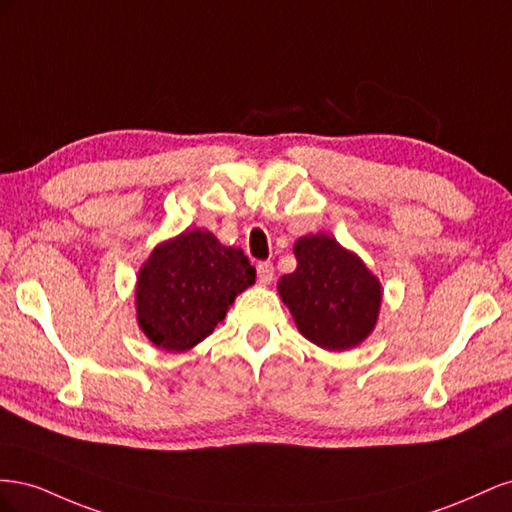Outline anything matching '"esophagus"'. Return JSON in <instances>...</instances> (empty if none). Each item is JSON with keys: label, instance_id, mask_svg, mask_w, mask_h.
Masks as SVG:
<instances>
[{"label": "esophagus", "instance_id": "obj_1", "mask_svg": "<svg viewBox=\"0 0 512 512\" xmlns=\"http://www.w3.org/2000/svg\"><path fill=\"white\" fill-rule=\"evenodd\" d=\"M256 271H258V282L262 286H269L273 282V265H271V262H258Z\"/></svg>", "mask_w": 512, "mask_h": 512}]
</instances>
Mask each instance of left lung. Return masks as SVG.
Segmentation results:
<instances>
[{"instance_id": "obj_1", "label": "left lung", "mask_w": 512, "mask_h": 512, "mask_svg": "<svg viewBox=\"0 0 512 512\" xmlns=\"http://www.w3.org/2000/svg\"><path fill=\"white\" fill-rule=\"evenodd\" d=\"M292 252L297 269L280 277L277 292L299 333L329 352L363 344L380 316L378 277L359 254L324 232L297 239Z\"/></svg>"}]
</instances>
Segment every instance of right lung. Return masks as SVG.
Masks as SVG:
<instances>
[{
    "label": "right lung",
    "mask_w": 512,
    "mask_h": 512,
    "mask_svg": "<svg viewBox=\"0 0 512 512\" xmlns=\"http://www.w3.org/2000/svg\"><path fill=\"white\" fill-rule=\"evenodd\" d=\"M254 282L256 269L243 250L222 245L209 230H185L153 247L138 269V329L160 350H192Z\"/></svg>",
    "instance_id": "add662e5"
}]
</instances>
